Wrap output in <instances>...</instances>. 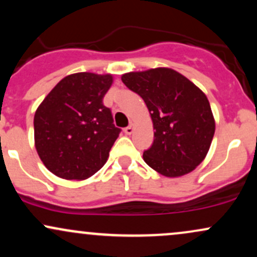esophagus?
Masks as SVG:
<instances>
[{
	"label": "esophagus",
	"mask_w": 257,
	"mask_h": 257,
	"mask_svg": "<svg viewBox=\"0 0 257 257\" xmlns=\"http://www.w3.org/2000/svg\"><path fill=\"white\" fill-rule=\"evenodd\" d=\"M133 132H134V125H133V124H131L129 126H126V128L124 129V133H125L126 135H131Z\"/></svg>",
	"instance_id": "esophagus-1"
}]
</instances>
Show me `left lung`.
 <instances>
[{
	"mask_svg": "<svg viewBox=\"0 0 257 257\" xmlns=\"http://www.w3.org/2000/svg\"><path fill=\"white\" fill-rule=\"evenodd\" d=\"M120 78L144 99L151 114L155 140L143 155L147 166L167 178L193 172L208 155L215 133L205 94L169 67L128 72Z\"/></svg>",
	"mask_w": 257,
	"mask_h": 257,
	"instance_id": "obj_1",
	"label": "left lung"
}]
</instances>
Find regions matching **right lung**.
Wrapping results in <instances>:
<instances>
[{"label":"right lung","mask_w":257,"mask_h":257,"mask_svg":"<svg viewBox=\"0 0 257 257\" xmlns=\"http://www.w3.org/2000/svg\"><path fill=\"white\" fill-rule=\"evenodd\" d=\"M113 83L110 73L77 72L49 91L35 112V147L49 172L85 180L102 168L120 129L102 104Z\"/></svg>","instance_id":"add662e5"}]
</instances>
